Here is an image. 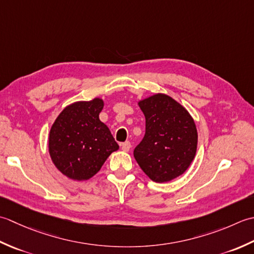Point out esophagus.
Segmentation results:
<instances>
[{
  "label": "esophagus",
  "instance_id": "34e87169",
  "mask_svg": "<svg viewBox=\"0 0 254 254\" xmlns=\"http://www.w3.org/2000/svg\"><path fill=\"white\" fill-rule=\"evenodd\" d=\"M121 146H122L123 151H129V150H130V148H131V143L129 141H125V142H123Z\"/></svg>",
  "mask_w": 254,
  "mask_h": 254
}]
</instances>
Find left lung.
Segmentation results:
<instances>
[{
	"mask_svg": "<svg viewBox=\"0 0 254 254\" xmlns=\"http://www.w3.org/2000/svg\"><path fill=\"white\" fill-rule=\"evenodd\" d=\"M139 106L146 117V133L133 157L154 182H169L183 174L195 157V123L182 105L165 94L150 96Z\"/></svg>",
	"mask_w": 254,
	"mask_h": 254,
	"instance_id": "left-lung-1",
	"label": "left lung"
}]
</instances>
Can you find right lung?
I'll return each instance as SVG.
<instances>
[{
  "mask_svg": "<svg viewBox=\"0 0 254 254\" xmlns=\"http://www.w3.org/2000/svg\"><path fill=\"white\" fill-rule=\"evenodd\" d=\"M101 98L76 102L57 117L49 134L51 160L72 180H87L96 174L118 144L110 129L98 118Z\"/></svg>",
  "mask_w": 254,
  "mask_h": 254,
  "instance_id": "1",
  "label": "right lung"
}]
</instances>
